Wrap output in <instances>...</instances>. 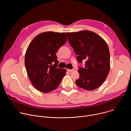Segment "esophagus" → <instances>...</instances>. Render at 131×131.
<instances>
[{
    "mask_svg": "<svg viewBox=\"0 0 131 131\" xmlns=\"http://www.w3.org/2000/svg\"><path fill=\"white\" fill-rule=\"evenodd\" d=\"M74 70V69H67V71H69V72H72Z\"/></svg>",
    "mask_w": 131,
    "mask_h": 131,
    "instance_id": "34e87169",
    "label": "esophagus"
}]
</instances>
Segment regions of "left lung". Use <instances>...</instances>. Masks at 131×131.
I'll use <instances>...</instances> for the list:
<instances>
[{
	"label": "left lung",
	"instance_id": "obj_1",
	"mask_svg": "<svg viewBox=\"0 0 131 131\" xmlns=\"http://www.w3.org/2000/svg\"><path fill=\"white\" fill-rule=\"evenodd\" d=\"M70 45L78 55L79 78L76 84L86 90H94L106 80L110 69V52L106 41L97 34L89 30L66 32Z\"/></svg>",
	"mask_w": 131,
	"mask_h": 131
}]
</instances>
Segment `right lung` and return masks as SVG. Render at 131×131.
I'll return each instance as SVG.
<instances>
[{
  "instance_id": "right-lung-1",
  "label": "right lung",
  "mask_w": 131,
  "mask_h": 131,
  "mask_svg": "<svg viewBox=\"0 0 131 131\" xmlns=\"http://www.w3.org/2000/svg\"><path fill=\"white\" fill-rule=\"evenodd\" d=\"M65 32L48 31L36 36L29 45L25 56V65L33 86L48 93L57 89L65 76L66 69L57 67L56 53L67 41Z\"/></svg>"
}]
</instances>
